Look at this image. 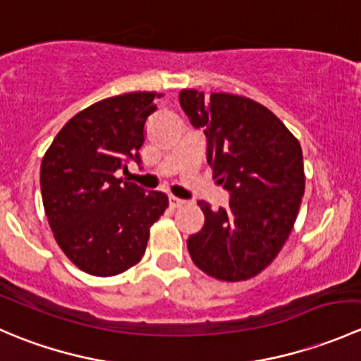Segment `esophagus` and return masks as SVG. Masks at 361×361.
<instances>
[{"mask_svg":"<svg viewBox=\"0 0 361 361\" xmlns=\"http://www.w3.org/2000/svg\"><path fill=\"white\" fill-rule=\"evenodd\" d=\"M169 204H171V207H180V206H183L185 201H183V199L174 197V195H171V197H169Z\"/></svg>","mask_w":361,"mask_h":361,"instance_id":"1","label":"esophagus"}]
</instances>
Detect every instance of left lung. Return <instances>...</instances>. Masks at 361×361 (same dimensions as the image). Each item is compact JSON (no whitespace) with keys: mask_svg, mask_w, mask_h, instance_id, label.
Here are the masks:
<instances>
[{"mask_svg":"<svg viewBox=\"0 0 361 361\" xmlns=\"http://www.w3.org/2000/svg\"><path fill=\"white\" fill-rule=\"evenodd\" d=\"M180 104L204 129L213 178L231 194L227 207L197 202L204 227L188 238V253L206 274L245 281L274 260L292 232L305 183L300 143L248 97L185 89Z\"/></svg>","mask_w":361,"mask_h":361,"instance_id":"8db88e82","label":"left lung"}]
</instances>
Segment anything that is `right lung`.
<instances>
[{
    "label": "right lung",
    "instance_id": "obj_1",
    "mask_svg": "<svg viewBox=\"0 0 361 361\" xmlns=\"http://www.w3.org/2000/svg\"><path fill=\"white\" fill-rule=\"evenodd\" d=\"M155 97V92L122 94L76 113L42 160V199L54 238L89 274L106 278L136 265L150 225L169 206L162 192L118 178L129 162L141 164Z\"/></svg>",
    "mask_w": 361,
    "mask_h": 361
}]
</instances>
